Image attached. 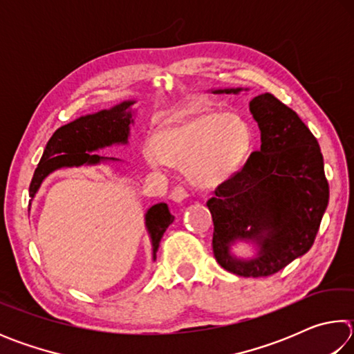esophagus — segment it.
Segmentation results:
<instances>
[{
	"mask_svg": "<svg viewBox=\"0 0 354 354\" xmlns=\"http://www.w3.org/2000/svg\"><path fill=\"white\" fill-rule=\"evenodd\" d=\"M189 196H190L189 190L185 189L184 185H176V187H173L171 194H170V198H171L173 201H176V203H181V201H184V200H187Z\"/></svg>",
	"mask_w": 354,
	"mask_h": 354,
	"instance_id": "esophagus-1",
	"label": "esophagus"
}]
</instances>
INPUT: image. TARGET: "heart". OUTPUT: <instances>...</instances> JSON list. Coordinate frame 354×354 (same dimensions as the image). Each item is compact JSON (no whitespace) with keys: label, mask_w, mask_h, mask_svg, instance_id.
<instances>
[{"label":"heart","mask_w":354,"mask_h":354,"mask_svg":"<svg viewBox=\"0 0 354 354\" xmlns=\"http://www.w3.org/2000/svg\"><path fill=\"white\" fill-rule=\"evenodd\" d=\"M254 131L245 117L217 109L194 111L160 128L143 145L153 167L185 165L196 184L218 185L242 169L253 149Z\"/></svg>","instance_id":"heart-1"}]
</instances>
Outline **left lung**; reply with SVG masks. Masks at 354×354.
Masks as SVG:
<instances>
[{"mask_svg":"<svg viewBox=\"0 0 354 354\" xmlns=\"http://www.w3.org/2000/svg\"><path fill=\"white\" fill-rule=\"evenodd\" d=\"M250 111L261 129V149L215 189L206 205L214 221L215 259L239 277L259 278L283 270L313 247L329 185L319 142L295 111L272 93L254 97ZM236 240L254 241L258 254L251 260L232 257Z\"/></svg>","mask_w":354,"mask_h":354,"instance_id":"8db88e82","label":"left lung"}]
</instances>
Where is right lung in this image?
<instances>
[{
  "label": "right lung",
  "mask_w": 354,
  "mask_h": 354,
  "mask_svg": "<svg viewBox=\"0 0 354 354\" xmlns=\"http://www.w3.org/2000/svg\"><path fill=\"white\" fill-rule=\"evenodd\" d=\"M133 104L134 101H123L109 111L104 109L91 115L80 117L75 122L59 128L48 140L44 156L34 171L31 185H29L31 200L37 194L44 179L55 170L84 164L95 165L103 160H117L93 154L92 151H98L100 148L111 147L113 143H128L129 124L134 122L133 112L129 109ZM173 220L175 217L170 214L165 203L151 206L145 214L147 230L153 245V259H156L160 239L167 227L173 223Z\"/></svg>",
  "instance_id": "obj_1"
}]
</instances>
